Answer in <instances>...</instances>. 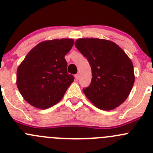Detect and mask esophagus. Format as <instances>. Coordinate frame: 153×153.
Instances as JSON below:
<instances>
[{"instance_id": "34e87169", "label": "esophagus", "mask_w": 153, "mask_h": 153, "mask_svg": "<svg viewBox=\"0 0 153 153\" xmlns=\"http://www.w3.org/2000/svg\"><path fill=\"white\" fill-rule=\"evenodd\" d=\"M75 78L76 81H78V79H79V75H78V74H76V75H75Z\"/></svg>"}]
</instances>
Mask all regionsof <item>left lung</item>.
Wrapping results in <instances>:
<instances>
[{"label":"left lung","mask_w":153,"mask_h":153,"mask_svg":"<svg viewBox=\"0 0 153 153\" xmlns=\"http://www.w3.org/2000/svg\"><path fill=\"white\" fill-rule=\"evenodd\" d=\"M75 45L92 69L90 85L83 89L86 98L103 110L124 103L135 82L133 65L124 51L115 43L99 38H79Z\"/></svg>","instance_id":"left-lung-1"}]
</instances>
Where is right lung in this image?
<instances>
[{"label":"right lung","mask_w":153,"mask_h":153,"mask_svg":"<svg viewBox=\"0 0 153 153\" xmlns=\"http://www.w3.org/2000/svg\"><path fill=\"white\" fill-rule=\"evenodd\" d=\"M74 44L71 38L43 41L35 46L17 70V86L30 105L44 109L59 102L73 82L65 55Z\"/></svg>","instance_id":"obj_1"}]
</instances>
